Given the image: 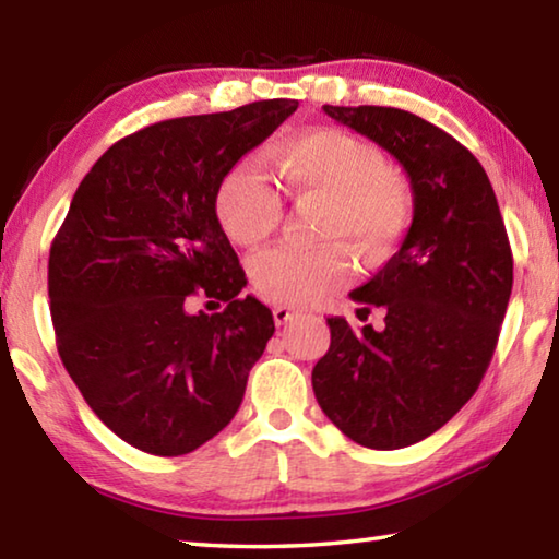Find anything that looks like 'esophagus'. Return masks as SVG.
I'll return each mask as SVG.
<instances>
[{
	"instance_id": "obj_1",
	"label": "esophagus",
	"mask_w": 559,
	"mask_h": 559,
	"mask_svg": "<svg viewBox=\"0 0 559 559\" xmlns=\"http://www.w3.org/2000/svg\"><path fill=\"white\" fill-rule=\"evenodd\" d=\"M293 316H296V310H290L288 306L273 308V320H276V325H286L288 320H293Z\"/></svg>"
}]
</instances>
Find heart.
Listing matches in <instances>:
<instances>
[{"mask_svg":"<svg viewBox=\"0 0 559 559\" xmlns=\"http://www.w3.org/2000/svg\"><path fill=\"white\" fill-rule=\"evenodd\" d=\"M281 177L296 197L330 200L325 239H347L367 259L382 257L409 226V197L386 175V159L372 143L337 128L306 132L278 153ZM216 216L229 239L257 246L276 231L283 200L273 179L253 159L236 165L216 192ZM353 278L345 246L318 249L273 246L251 261V281L261 296L288 306H310Z\"/></svg>","mask_w":559,"mask_h":559,"instance_id":"b5f03b06","label":"heart"}]
</instances>
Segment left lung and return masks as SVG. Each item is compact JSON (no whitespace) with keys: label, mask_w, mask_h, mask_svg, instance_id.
<instances>
[{"label":"left lung","mask_w":559,"mask_h":559,"mask_svg":"<svg viewBox=\"0 0 559 559\" xmlns=\"http://www.w3.org/2000/svg\"><path fill=\"white\" fill-rule=\"evenodd\" d=\"M323 110L404 167L414 219L384 269L349 293L365 313L382 308L384 325L328 318L313 392L359 447L404 449L476 394L513 290V251L486 169L456 138L400 108Z\"/></svg>","instance_id":"1"}]
</instances>
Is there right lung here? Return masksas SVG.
<instances>
[{
	"mask_svg": "<svg viewBox=\"0 0 559 559\" xmlns=\"http://www.w3.org/2000/svg\"><path fill=\"white\" fill-rule=\"evenodd\" d=\"M298 100L155 122L118 140L75 189L49 253L56 347L122 441L182 456L216 437L273 335L216 219V192ZM197 295L227 302L189 314Z\"/></svg>",
	"mask_w": 559,
	"mask_h": 559,
	"instance_id": "add662e5",
	"label": "right lung"
}]
</instances>
